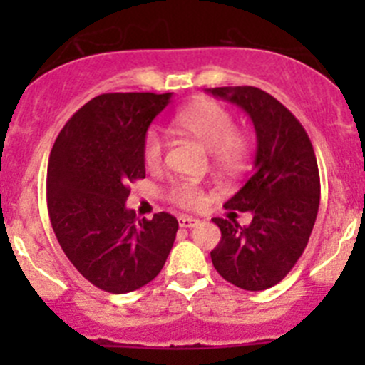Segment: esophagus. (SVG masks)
Returning a JSON list of instances; mask_svg holds the SVG:
<instances>
[{"instance_id":"obj_1","label":"esophagus","mask_w":365,"mask_h":365,"mask_svg":"<svg viewBox=\"0 0 365 365\" xmlns=\"http://www.w3.org/2000/svg\"><path fill=\"white\" fill-rule=\"evenodd\" d=\"M180 222V227H196L197 224H200V219H194V217H189V215H182L178 219Z\"/></svg>"}]
</instances>
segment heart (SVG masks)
Masks as SVG:
<instances>
[{"label":"heart","instance_id":"b5f03b06","mask_svg":"<svg viewBox=\"0 0 365 365\" xmlns=\"http://www.w3.org/2000/svg\"><path fill=\"white\" fill-rule=\"evenodd\" d=\"M176 125L192 134L210 150L213 162L222 169H238L247 159L249 138L235 128L233 114L217 102H197L176 116ZM165 139L159 128H148L143 138V160L157 168L164 159ZM171 203L182 208H200L205 192L197 183L175 182L168 189Z\"/></svg>","mask_w":365,"mask_h":365}]
</instances>
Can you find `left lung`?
Wrapping results in <instances>:
<instances>
[{"label": "left lung", "mask_w": 365, "mask_h": 365, "mask_svg": "<svg viewBox=\"0 0 365 365\" xmlns=\"http://www.w3.org/2000/svg\"><path fill=\"white\" fill-rule=\"evenodd\" d=\"M206 91L244 109L257 139L251 178L224 205L227 219H212L220 242L210 256L227 282L261 292L281 282L307 247L319 206L318 162L305 128L270 93L254 86ZM235 209L252 213L249 227L236 222Z\"/></svg>", "instance_id": "1"}]
</instances>
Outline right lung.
<instances>
[{
    "label": "right lung",
    "mask_w": 365,
    "mask_h": 365,
    "mask_svg": "<svg viewBox=\"0 0 365 365\" xmlns=\"http://www.w3.org/2000/svg\"><path fill=\"white\" fill-rule=\"evenodd\" d=\"M173 93H104L61 128L47 168V208L70 263L104 292H134L159 275L178 231L171 213L138 219L128 183L145 178L143 138Z\"/></svg>",
    "instance_id": "add662e5"
}]
</instances>
